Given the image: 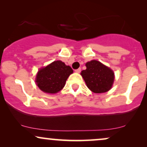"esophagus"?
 Listing matches in <instances>:
<instances>
[{
    "instance_id": "obj_1",
    "label": "esophagus",
    "mask_w": 147,
    "mask_h": 147,
    "mask_svg": "<svg viewBox=\"0 0 147 147\" xmlns=\"http://www.w3.org/2000/svg\"><path fill=\"white\" fill-rule=\"evenodd\" d=\"M75 72H77V73H79V72H81V68H78L77 69V70H75Z\"/></svg>"
}]
</instances>
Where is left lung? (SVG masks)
<instances>
[{
	"label": "left lung",
	"mask_w": 147,
	"mask_h": 147,
	"mask_svg": "<svg viewBox=\"0 0 147 147\" xmlns=\"http://www.w3.org/2000/svg\"><path fill=\"white\" fill-rule=\"evenodd\" d=\"M86 69L82 70V77L88 88L95 93L107 92L112 87L114 82L113 70L96 60L87 62Z\"/></svg>",
	"instance_id": "1"
}]
</instances>
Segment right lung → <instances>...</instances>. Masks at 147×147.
Listing matches in <instances>:
<instances>
[{"label": "right lung", "mask_w": 147, "mask_h": 147, "mask_svg": "<svg viewBox=\"0 0 147 147\" xmlns=\"http://www.w3.org/2000/svg\"><path fill=\"white\" fill-rule=\"evenodd\" d=\"M73 72L69 65L61 61L52 62L40 69L36 77V83L42 91L47 93H57L65 86L67 79Z\"/></svg>", "instance_id": "add662e5"}]
</instances>
